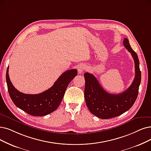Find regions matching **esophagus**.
<instances>
[{"mask_svg": "<svg viewBox=\"0 0 151 151\" xmlns=\"http://www.w3.org/2000/svg\"><path fill=\"white\" fill-rule=\"evenodd\" d=\"M85 69H86V68L85 66H84V65L82 64L79 65V67H78V71H79V73H83L84 70H85Z\"/></svg>", "mask_w": 151, "mask_h": 151, "instance_id": "obj_1", "label": "esophagus"}]
</instances>
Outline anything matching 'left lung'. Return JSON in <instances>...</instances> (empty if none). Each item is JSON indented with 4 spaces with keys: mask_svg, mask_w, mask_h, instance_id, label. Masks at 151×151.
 I'll return each instance as SVG.
<instances>
[{
    "mask_svg": "<svg viewBox=\"0 0 151 151\" xmlns=\"http://www.w3.org/2000/svg\"><path fill=\"white\" fill-rule=\"evenodd\" d=\"M124 46L131 54L135 65V77L130 87L119 94L106 92L101 87L96 77L92 74L86 72L84 96L89 111L101 119H109L121 115L129 110L137 97L139 87L141 83V73L139 61L136 52L132 49L129 40L124 38Z\"/></svg>",
    "mask_w": 151,
    "mask_h": 151,
    "instance_id": "1",
    "label": "left lung"
}]
</instances>
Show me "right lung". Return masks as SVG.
<instances>
[{
	"mask_svg": "<svg viewBox=\"0 0 151 151\" xmlns=\"http://www.w3.org/2000/svg\"><path fill=\"white\" fill-rule=\"evenodd\" d=\"M77 75L76 69L65 71L46 91L38 94H25L19 92L12 83L9 76V67L6 72L8 91L14 104L30 115L45 116L55 111L64 97L69 83Z\"/></svg>",
	"mask_w": 151,
	"mask_h": 151,
	"instance_id": "right-lung-1",
	"label": "right lung"
}]
</instances>
